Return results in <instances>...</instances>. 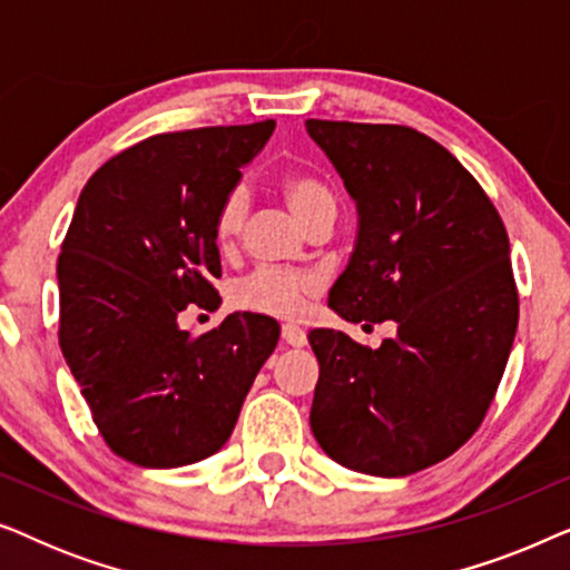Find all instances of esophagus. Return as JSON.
Instances as JSON below:
<instances>
[{
    "mask_svg": "<svg viewBox=\"0 0 570 570\" xmlns=\"http://www.w3.org/2000/svg\"><path fill=\"white\" fill-rule=\"evenodd\" d=\"M283 342L285 345H291V347H303L306 345V332L301 330V326H295V324H283Z\"/></svg>",
    "mask_w": 570,
    "mask_h": 570,
    "instance_id": "esophagus-1",
    "label": "esophagus"
}]
</instances>
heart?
<instances>
[{
	"instance_id": "b5f03b06",
	"label": "heart",
	"mask_w": 570,
	"mask_h": 570,
	"mask_svg": "<svg viewBox=\"0 0 570 570\" xmlns=\"http://www.w3.org/2000/svg\"><path fill=\"white\" fill-rule=\"evenodd\" d=\"M277 191L287 209L295 215L303 228L311 230L318 223L332 220L337 213L330 186L308 174H285L277 181ZM246 197L240 191L228 194L215 213L213 236L215 246L223 254H233L238 248L240 233L246 225ZM322 293V279L308 272H279V269H256L233 285L230 298L240 311L272 318H295L316 295Z\"/></svg>"
}]
</instances>
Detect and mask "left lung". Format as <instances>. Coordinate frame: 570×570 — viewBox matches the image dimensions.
I'll list each match as a JSON object with an SVG mask.
<instances>
[{
    "instance_id": "8db88e82",
    "label": "left lung",
    "mask_w": 570,
    "mask_h": 570,
    "mask_svg": "<svg viewBox=\"0 0 570 570\" xmlns=\"http://www.w3.org/2000/svg\"><path fill=\"white\" fill-rule=\"evenodd\" d=\"M306 129L361 217L330 306L353 324H396L379 350L308 334L311 431L347 470L404 478L464 446L501 384L519 324L509 233L478 178L423 131L322 119Z\"/></svg>"
}]
</instances>
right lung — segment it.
<instances>
[{"instance_id":"1","label":"right lung","mask_w":570,"mask_h":570,"mask_svg":"<svg viewBox=\"0 0 570 570\" xmlns=\"http://www.w3.org/2000/svg\"><path fill=\"white\" fill-rule=\"evenodd\" d=\"M275 121L147 137L104 163L61 244L59 345L100 435L139 466L194 464L223 449L279 326L225 316L191 337L186 306L217 298L213 223Z\"/></svg>"}]
</instances>
